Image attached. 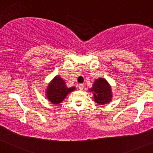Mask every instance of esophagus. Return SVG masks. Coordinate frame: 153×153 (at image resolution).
<instances>
[{
	"label": "esophagus",
	"mask_w": 153,
	"mask_h": 153,
	"mask_svg": "<svg viewBox=\"0 0 153 153\" xmlns=\"http://www.w3.org/2000/svg\"><path fill=\"white\" fill-rule=\"evenodd\" d=\"M78 87H79V89H80V90H82L84 89V85H83V84H79Z\"/></svg>",
	"instance_id": "obj_1"
}]
</instances>
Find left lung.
<instances>
[{"label":"left lung","instance_id":"8db88e82","mask_svg":"<svg viewBox=\"0 0 153 153\" xmlns=\"http://www.w3.org/2000/svg\"><path fill=\"white\" fill-rule=\"evenodd\" d=\"M90 91L93 92L94 100L100 105H104L111 100V87L103 78L96 79Z\"/></svg>","mask_w":153,"mask_h":153}]
</instances>
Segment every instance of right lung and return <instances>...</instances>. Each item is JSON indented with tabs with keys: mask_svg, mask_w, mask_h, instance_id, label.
I'll return each instance as SVG.
<instances>
[{
	"mask_svg": "<svg viewBox=\"0 0 153 153\" xmlns=\"http://www.w3.org/2000/svg\"><path fill=\"white\" fill-rule=\"evenodd\" d=\"M76 89L75 87L68 88L66 83L59 76H56L47 88V97L53 104H58L64 100L66 95Z\"/></svg>",
	"mask_w": 153,
	"mask_h": 153,
	"instance_id": "add662e5",
	"label": "right lung"
}]
</instances>
